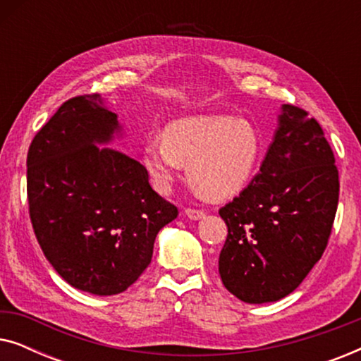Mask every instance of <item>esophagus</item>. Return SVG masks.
I'll use <instances>...</instances> for the list:
<instances>
[{
    "label": "esophagus",
    "mask_w": 361,
    "mask_h": 361,
    "mask_svg": "<svg viewBox=\"0 0 361 361\" xmlns=\"http://www.w3.org/2000/svg\"><path fill=\"white\" fill-rule=\"evenodd\" d=\"M185 215L189 216L190 220H200L205 216V212L200 209H185Z\"/></svg>",
    "instance_id": "esophagus-1"
}]
</instances>
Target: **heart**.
<instances>
[{
    "instance_id": "heart-1",
    "label": "heart",
    "mask_w": 361,
    "mask_h": 361,
    "mask_svg": "<svg viewBox=\"0 0 361 361\" xmlns=\"http://www.w3.org/2000/svg\"><path fill=\"white\" fill-rule=\"evenodd\" d=\"M261 136L243 118L189 116L169 123L164 140L151 137L142 147L154 189L169 194L182 167L200 194L226 199L243 189L261 157Z\"/></svg>"
}]
</instances>
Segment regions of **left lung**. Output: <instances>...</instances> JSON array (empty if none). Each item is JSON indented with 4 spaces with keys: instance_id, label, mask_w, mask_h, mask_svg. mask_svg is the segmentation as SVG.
Listing matches in <instances>:
<instances>
[{
    "instance_id": "8db88e82",
    "label": "left lung",
    "mask_w": 361,
    "mask_h": 361,
    "mask_svg": "<svg viewBox=\"0 0 361 361\" xmlns=\"http://www.w3.org/2000/svg\"><path fill=\"white\" fill-rule=\"evenodd\" d=\"M338 189L322 128L302 108L281 106L259 172L219 212L228 228L219 258L225 288L248 304L293 293L324 255Z\"/></svg>"
}]
</instances>
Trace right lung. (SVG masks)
<instances>
[{"label": "right lung", "instance_id": "1", "mask_svg": "<svg viewBox=\"0 0 361 361\" xmlns=\"http://www.w3.org/2000/svg\"><path fill=\"white\" fill-rule=\"evenodd\" d=\"M118 116L93 93L67 100L27 152L32 228L52 268L95 295L126 290L152 258L177 207L149 185L146 167L108 145Z\"/></svg>", "mask_w": 361, "mask_h": 361}]
</instances>
